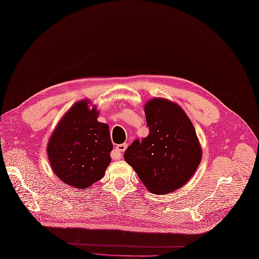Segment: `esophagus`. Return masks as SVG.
<instances>
[{"label":"esophagus","instance_id":"1","mask_svg":"<svg viewBox=\"0 0 259 259\" xmlns=\"http://www.w3.org/2000/svg\"><path fill=\"white\" fill-rule=\"evenodd\" d=\"M126 147H127V144H126V143H123V144L117 145V146H116V151H117L118 154H117L116 156H113V158H115V159H120L121 156H122V154H123V152H124V151L126 150Z\"/></svg>","mask_w":259,"mask_h":259}]
</instances>
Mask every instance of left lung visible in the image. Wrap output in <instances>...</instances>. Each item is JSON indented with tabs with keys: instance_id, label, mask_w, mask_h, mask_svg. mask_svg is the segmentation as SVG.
<instances>
[{
	"instance_id": "obj_1",
	"label": "left lung",
	"mask_w": 259,
	"mask_h": 259,
	"mask_svg": "<svg viewBox=\"0 0 259 259\" xmlns=\"http://www.w3.org/2000/svg\"><path fill=\"white\" fill-rule=\"evenodd\" d=\"M144 112L149 136L135 140L124 160L151 193H171L182 188L200 164V142L193 123L177 103L154 98L145 103Z\"/></svg>"
}]
</instances>
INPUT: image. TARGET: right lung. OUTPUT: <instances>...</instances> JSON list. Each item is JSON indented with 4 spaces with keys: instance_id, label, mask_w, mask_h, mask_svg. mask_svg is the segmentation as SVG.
Wrapping results in <instances>:
<instances>
[{
    "instance_id": "right-lung-1",
    "label": "right lung",
    "mask_w": 259,
    "mask_h": 259,
    "mask_svg": "<svg viewBox=\"0 0 259 259\" xmlns=\"http://www.w3.org/2000/svg\"><path fill=\"white\" fill-rule=\"evenodd\" d=\"M99 110L91 100L73 104L60 119L47 143L54 173L67 186L88 189L99 181L112 161L109 126L97 120Z\"/></svg>"
}]
</instances>
